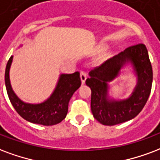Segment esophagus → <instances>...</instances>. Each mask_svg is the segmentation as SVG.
<instances>
[{
    "label": "esophagus",
    "instance_id": "34e87169",
    "mask_svg": "<svg viewBox=\"0 0 160 160\" xmlns=\"http://www.w3.org/2000/svg\"><path fill=\"white\" fill-rule=\"evenodd\" d=\"M86 78H87V74H86V72L81 71V72H80V80H81V82H82V84L85 83Z\"/></svg>",
    "mask_w": 160,
    "mask_h": 160
}]
</instances>
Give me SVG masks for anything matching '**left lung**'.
<instances>
[{
    "instance_id": "obj_1",
    "label": "left lung",
    "mask_w": 160,
    "mask_h": 160,
    "mask_svg": "<svg viewBox=\"0 0 160 160\" xmlns=\"http://www.w3.org/2000/svg\"><path fill=\"white\" fill-rule=\"evenodd\" d=\"M131 63L138 77L137 86L128 98L110 99L108 84L118 76L120 69ZM86 86L92 90L91 108L93 116L104 125H114L131 120L145 106L151 92L152 69L145 45L137 44L126 48L89 73Z\"/></svg>"
}]
</instances>
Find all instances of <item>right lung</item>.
<instances>
[{
  "label": "right lung",
  "instance_id": "obj_1",
  "mask_svg": "<svg viewBox=\"0 0 160 160\" xmlns=\"http://www.w3.org/2000/svg\"><path fill=\"white\" fill-rule=\"evenodd\" d=\"M12 58L13 56H11L6 67L5 84L11 103L18 113L27 121L34 124L53 125L61 122L67 115L71 97L81 85L80 73L60 74L56 88L50 98L41 103H28L14 93L11 86L9 71Z\"/></svg>",
  "mask_w": 160,
  "mask_h": 160
}]
</instances>
